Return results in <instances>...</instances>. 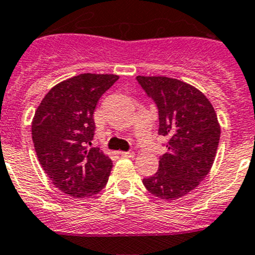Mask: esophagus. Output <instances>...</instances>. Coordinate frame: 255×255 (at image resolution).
<instances>
[{
	"label": "esophagus",
	"instance_id": "34e87169",
	"mask_svg": "<svg viewBox=\"0 0 255 255\" xmlns=\"http://www.w3.org/2000/svg\"><path fill=\"white\" fill-rule=\"evenodd\" d=\"M120 154L125 158H134L135 156L134 151H120Z\"/></svg>",
	"mask_w": 255,
	"mask_h": 255
}]
</instances>
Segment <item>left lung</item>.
Returning a JSON list of instances; mask_svg holds the SVG:
<instances>
[{"label": "left lung", "instance_id": "left-lung-1", "mask_svg": "<svg viewBox=\"0 0 255 255\" xmlns=\"http://www.w3.org/2000/svg\"><path fill=\"white\" fill-rule=\"evenodd\" d=\"M159 110V134L169 138L159 170L143 179L159 199H180L210 173L220 143L221 126L208 99L192 85L166 76H137Z\"/></svg>", "mask_w": 255, "mask_h": 255}]
</instances>
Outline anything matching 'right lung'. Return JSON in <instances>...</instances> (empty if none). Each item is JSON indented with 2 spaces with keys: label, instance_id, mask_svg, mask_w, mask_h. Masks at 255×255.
<instances>
[{
  "label": "right lung",
  "instance_id": "add662e5",
  "mask_svg": "<svg viewBox=\"0 0 255 255\" xmlns=\"http://www.w3.org/2000/svg\"><path fill=\"white\" fill-rule=\"evenodd\" d=\"M120 79L113 74H80L51 87L35 110L32 139L38 160L64 194L81 199L106 186L112 160L91 145L100 97Z\"/></svg>",
  "mask_w": 255,
  "mask_h": 255
}]
</instances>
